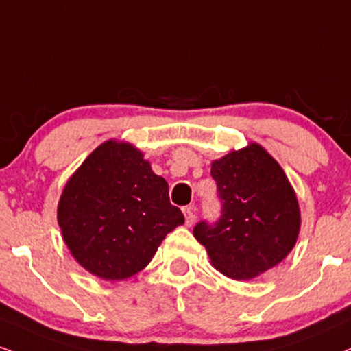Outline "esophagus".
<instances>
[{
    "label": "esophagus",
    "mask_w": 351,
    "mask_h": 351,
    "mask_svg": "<svg viewBox=\"0 0 351 351\" xmlns=\"http://www.w3.org/2000/svg\"><path fill=\"white\" fill-rule=\"evenodd\" d=\"M183 214H184V221H186V226L191 227L194 221H196V214H194V206H186L183 208Z\"/></svg>",
    "instance_id": "34e87169"
}]
</instances>
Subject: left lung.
<instances>
[{"label": "left lung", "instance_id": "8db88e82", "mask_svg": "<svg viewBox=\"0 0 351 351\" xmlns=\"http://www.w3.org/2000/svg\"><path fill=\"white\" fill-rule=\"evenodd\" d=\"M221 216L194 226L219 271L252 280L276 267L296 243L301 214L282 168L258 143L213 162Z\"/></svg>", "mask_w": 351, "mask_h": 351}]
</instances>
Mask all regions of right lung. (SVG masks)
<instances>
[{"label": "right lung", "instance_id": "add662e5", "mask_svg": "<svg viewBox=\"0 0 351 351\" xmlns=\"http://www.w3.org/2000/svg\"><path fill=\"white\" fill-rule=\"evenodd\" d=\"M58 226L75 260L117 281L134 276L184 222L168 183L129 143L108 141L75 171L58 202Z\"/></svg>", "mask_w": 351, "mask_h": 351}]
</instances>
